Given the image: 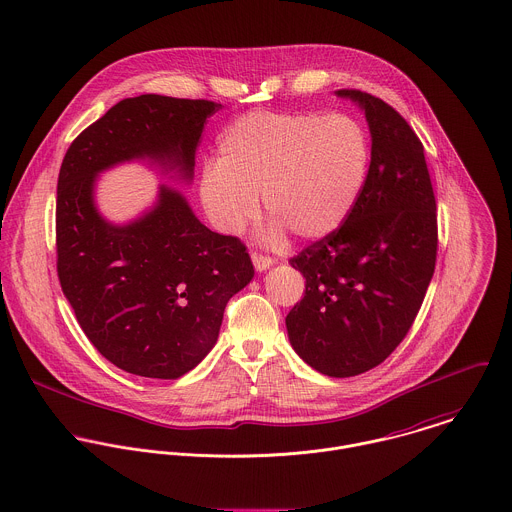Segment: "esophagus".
Listing matches in <instances>:
<instances>
[{"label":"esophagus","mask_w":512,"mask_h":512,"mask_svg":"<svg viewBox=\"0 0 512 512\" xmlns=\"http://www.w3.org/2000/svg\"><path fill=\"white\" fill-rule=\"evenodd\" d=\"M252 262H254V268L258 272H264L274 264V260L270 256H264V254H258V252H252Z\"/></svg>","instance_id":"esophagus-1"}]
</instances>
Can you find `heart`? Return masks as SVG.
I'll return each instance as SVG.
<instances>
[{
    "label": "heart",
    "mask_w": 512,
    "mask_h": 512,
    "mask_svg": "<svg viewBox=\"0 0 512 512\" xmlns=\"http://www.w3.org/2000/svg\"><path fill=\"white\" fill-rule=\"evenodd\" d=\"M370 163L365 128L343 114L248 112L217 142V165L201 173L199 195L220 232L236 234L264 209L268 240L290 228L315 240L335 232L355 209Z\"/></svg>",
    "instance_id": "heart-1"
}]
</instances>
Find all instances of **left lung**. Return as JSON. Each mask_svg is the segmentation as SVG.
<instances>
[{"label": "left lung", "instance_id": "8db88e82", "mask_svg": "<svg viewBox=\"0 0 512 512\" xmlns=\"http://www.w3.org/2000/svg\"><path fill=\"white\" fill-rule=\"evenodd\" d=\"M365 110L372 149L347 220L290 260L305 292L286 317L293 351L321 374L357 376L408 335L432 282L438 213L424 146L384 100L337 90Z\"/></svg>", "mask_w": 512, "mask_h": 512}]
</instances>
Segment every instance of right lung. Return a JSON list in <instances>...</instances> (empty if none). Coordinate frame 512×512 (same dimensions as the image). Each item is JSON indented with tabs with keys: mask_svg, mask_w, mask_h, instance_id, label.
Segmentation results:
<instances>
[{
	"mask_svg": "<svg viewBox=\"0 0 512 512\" xmlns=\"http://www.w3.org/2000/svg\"><path fill=\"white\" fill-rule=\"evenodd\" d=\"M211 100L159 94L126 98L74 140L57 183V272L76 321L112 365L173 380L199 365L219 339L228 299L254 278L246 246L207 228L165 185L130 224L94 205L100 171L149 157L193 179L195 149Z\"/></svg>",
	"mask_w": 512,
	"mask_h": 512,
	"instance_id": "right-lung-1",
	"label": "right lung"
}]
</instances>
